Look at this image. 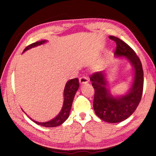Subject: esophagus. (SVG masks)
<instances>
[{"instance_id": "1", "label": "esophagus", "mask_w": 156, "mask_h": 156, "mask_svg": "<svg viewBox=\"0 0 156 156\" xmlns=\"http://www.w3.org/2000/svg\"><path fill=\"white\" fill-rule=\"evenodd\" d=\"M79 81H80V84H86L88 83V78L85 77V76H82V77L80 78L79 79Z\"/></svg>"}]
</instances>
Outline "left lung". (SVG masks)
Returning a JSON list of instances; mask_svg holds the SVG:
<instances>
[{
  "label": "left lung",
  "mask_w": 156,
  "mask_h": 156,
  "mask_svg": "<svg viewBox=\"0 0 156 156\" xmlns=\"http://www.w3.org/2000/svg\"><path fill=\"white\" fill-rule=\"evenodd\" d=\"M109 38L116 43L115 56L126 57L135 69V77L130 91L118 98L112 96L107 89L105 72H95L90 76L95 90L93 102L95 113L105 122L116 123L128 118L138 107L143 91L144 76L141 61L133 49L117 37L110 36Z\"/></svg>",
  "instance_id": "8db88e82"
}]
</instances>
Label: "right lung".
Here are the masks:
<instances>
[{
	"instance_id": "right-lung-1",
	"label": "right lung",
	"mask_w": 156,
	"mask_h": 156,
	"mask_svg": "<svg viewBox=\"0 0 156 156\" xmlns=\"http://www.w3.org/2000/svg\"><path fill=\"white\" fill-rule=\"evenodd\" d=\"M46 41H39L36 43H31L30 45H28L24 49V52L26 50L32 48L34 47L41 45V44L44 43ZM79 87V82L77 78L72 79L69 80L67 84H66L65 90H64V103H63V107L62 108L61 112L58 115L56 118L54 119L46 122H38L36 121L33 120L34 122L36 123L37 125H39L43 126H46V127H54V126H59L65 122L67 119L69 115V112L72 108V102L73 98H74L75 94Z\"/></svg>"
}]
</instances>
